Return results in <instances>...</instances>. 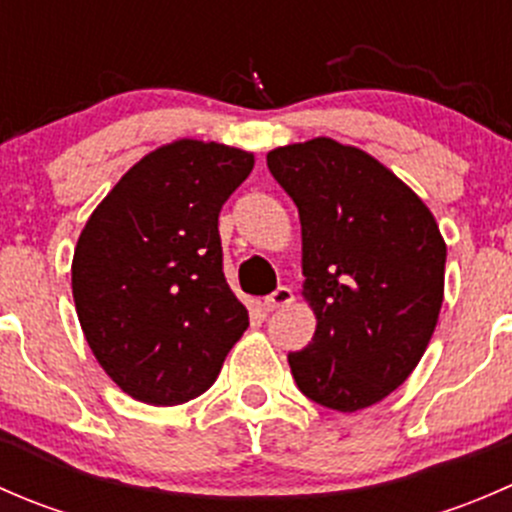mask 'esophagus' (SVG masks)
<instances>
[{
    "mask_svg": "<svg viewBox=\"0 0 512 512\" xmlns=\"http://www.w3.org/2000/svg\"><path fill=\"white\" fill-rule=\"evenodd\" d=\"M294 302V292L289 287H277L275 292L265 297V309L267 312H275V309L289 307Z\"/></svg>",
    "mask_w": 512,
    "mask_h": 512,
    "instance_id": "34e87169",
    "label": "esophagus"
}]
</instances>
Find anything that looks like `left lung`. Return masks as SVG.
I'll use <instances>...</instances> for the list:
<instances>
[{"label": "left lung", "instance_id": "obj_1", "mask_svg": "<svg viewBox=\"0 0 512 512\" xmlns=\"http://www.w3.org/2000/svg\"><path fill=\"white\" fill-rule=\"evenodd\" d=\"M267 168L302 223V294L317 332L287 356L299 391L352 414L399 389L443 304L446 242L386 165L332 138L275 148Z\"/></svg>", "mask_w": 512, "mask_h": 512}]
</instances>
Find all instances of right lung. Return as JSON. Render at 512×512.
<instances>
[{
	"label": "right lung",
	"instance_id": "1",
	"mask_svg": "<svg viewBox=\"0 0 512 512\" xmlns=\"http://www.w3.org/2000/svg\"><path fill=\"white\" fill-rule=\"evenodd\" d=\"M255 156L193 138L138 160L81 230L76 314L108 376L151 406L213 386L250 324L223 275L218 215Z\"/></svg>",
	"mask_w": 512,
	"mask_h": 512
}]
</instances>
